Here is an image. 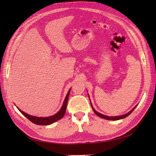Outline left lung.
I'll use <instances>...</instances> for the list:
<instances>
[{"label":"left lung","mask_w":156,"mask_h":156,"mask_svg":"<svg viewBox=\"0 0 156 156\" xmlns=\"http://www.w3.org/2000/svg\"><path fill=\"white\" fill-rule=\"evenodd\" d=\"M136 106H137V105H136L134 108H132V110H131V111H130L129 112H127V114H126V115H122V116H105V115H104L100 114V112H97L95 109H94V107H92V104H91V107H92V109H93L94 112H95L96 114L98 116H100V117L102 118V119H106V120H120V119H124V118L127 117V116H129V115L131 114V113L133 111V110H134L135 108H136Z\"/></svg>","instance_id":"8db88e82"}]
</instances>
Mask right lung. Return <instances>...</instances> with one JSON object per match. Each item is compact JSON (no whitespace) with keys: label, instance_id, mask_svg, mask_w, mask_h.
I'll list each match as a JSON object with an SVG mask.
<instances>
[{"label":"right lung","instance_id":"1","mask_svg":"<svg viewBox=\"0 0 156 156\" xmlns=\"http://www.w3.org/2000/svg\"><path fill=\"white\" fill-rule=\"evenodd\" d=\"M70 90H71V88L69 90V91L67 94V96L65 98L64 103L62 106V108H60V110L57 113H56V114H55L53 116H51L49 117H46V118L33 116H30L29 115L27 114V113H25V112H23L21 110H20L19 108H17L23 115H24L26 118H27V119H29L30 122H32V123H34L36 125H41V126L50 125L51 124L54 123V122L58 121V120L61 119L64 116L66 110V107H67V103H68V97L69 95Z\"/></svg>","mask_w":156,"mask_h":156}]
</instances>
